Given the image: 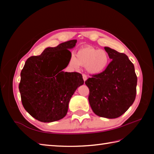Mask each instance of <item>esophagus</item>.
<instances>
[{"instance_id":"1","label":"esophagus","mask_w":154,"mask_h":154,"mask_svg":"<svg viewBox=\"0 0 154 154\" xmlns=\"http://www.w3.org/2000/svg\"><path fill=\"white\" fill-rule=\"evenodd\" d=\"M82 77H83V79L84 82H85V81L87 80V75H85V74H83L82 75Z\"/></svg>"}]
</instances>
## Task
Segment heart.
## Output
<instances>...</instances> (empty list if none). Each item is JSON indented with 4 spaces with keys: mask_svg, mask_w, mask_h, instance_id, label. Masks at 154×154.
Wrapping results in <instances>:
<instances>
[{
    "mask_svg": "<svg viewBox=\"0 0 154 154\" xmlns=\"http://www.w3.org/2000/svg\"><path fill=\"white\" fill-rule=\"evenodd\" d=\"M110 62V58L105 49H96L86 45L78 49L76 56L72 54L69 64L73 69L85 66L86 71L92 75H98L106 71Z\"/></svg>",
    "mask_w": 154,
    "mask_h": 154,
    "instance_id": "obj_1",
    "label": "heart"
}]
</instances>
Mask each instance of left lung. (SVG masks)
Returning <instances> with one entry per match:
<instances>
[{
    "label": "left lung",
    "mask_w": 154,
    "mask_h": 154,
    "mask_svg": "<svg viewBox=\"0 0 154 154\" xmlns=\"http://www.w3.org/2000/svg\"><path fill=\"white\" fill-rule=\"evenodd\" d=\"M112 60L105 72L94 75L85 83L90 90L88 100L96 115L109 119L119 118L136 98L137 77L134 64L126 54L105 47Z\"/></svg>",
    "instance_id": "8db88e82"
}]
</instances>
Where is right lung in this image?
<instances>
[{"label": "right lung", "instance_id": "1", "mask_svg": "<svg viewBox=\"0 0 154 154\" xmlns=\"http://www.w3.org/2000/svg\"><path fill=\"white\" fill-rule=\"evenodd\" d=\"M77 40L48 48L39 56H31L21 71L19 90L25 110L42 122L64 118L75 90L83 84L79 72H64Z\"/></svg>", "mask_w": 154, "mask_h": 154}]
</instances>
